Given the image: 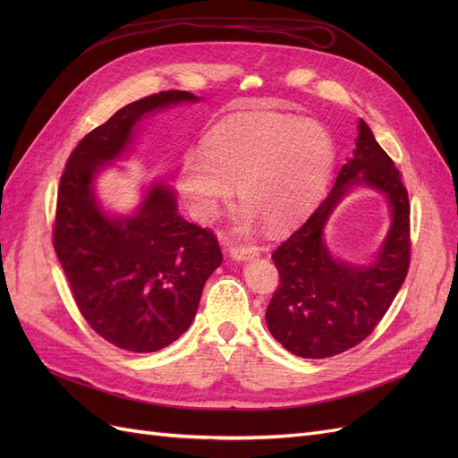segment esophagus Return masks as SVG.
I'll return each instance as SVG.
<instances>
[{
    "mask_svg": "<svg viewBox=\"0 0 458 458\" xmlns=\"http://www.w3.org/2000/svg\"><path fill=\"white\" fill-rule=\"evenodd\" d=\"M229 254L234 259H250L259 254V246L254 244H234L229 248Z\"/></svg>",
    "mask_w": 458,
    "mask_h": 458,
    "instance_id": "34e87169",
    "label": "esophagus"
}]
</instances>
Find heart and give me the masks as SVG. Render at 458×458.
<instances>
[{
	"label": "heart",
	"mask_w": 458,
	"mask_h": 458,
	"mask_svg": "<svg viewBox=\"0 0 458 458\" xmlns=\"http://www.w3.org/2000/svg\"><path fill=\"white\" fill-rule=\"evenodd\" d=\"M200 155H187L177 187L191 214L210 221L237 195L244 202L239 224L256 217L271 229L306 216L328 182L335 147L323 126L275 113L231 116L206 133Z\"/></svg>",
	"instance_id": "1"
}]
</instances>
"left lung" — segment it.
I'll use <instances>...</instances> for the list:
<instances>
[{
    "instance_id": "8db88e82",
    "label": "left lung",
    "mask_w": 458,
    "mask_h": 458,
    "mask_svg": "<svg viewBox=\"0 0 458 458\" xmlns=\"http://www.w3.org/2000/svg\"><path fill=\"white\" fill-rule=\"evenodd\" d=\"M355 145L328 197L271 254L279 286L266 311L267 328L298 357L325 359L361 344L390 310L409 271L411 204L401 174L363 120ZM352 184L384 191L393 208V227L369 267L335 260L322 241L326 219Z\"/></svg>"
}]
</instances>
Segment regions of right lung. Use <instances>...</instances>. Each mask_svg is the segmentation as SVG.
<instances>
[{"label": "right lung", "instance_id": "right-lung-1", "mask_svg": "<svg viewBox=\"0 0 458 458\" xmlns=\"http://www.w3.org/2000/svg\"><path fill=\"white\" fill-rule=\"evenodd\" d=\"M183 101L199 97L170 89L120 108L76 145L61 175L55 254L88 325L126 352H158L182 336L197 315L204 283L224 259L214 231L177 214L168 185H150L130 217L106 216L93 195L95 175L122 157L135 123Z\"/></svg>", "mask_w": 458, "mask_h": 458}]
</instances>
